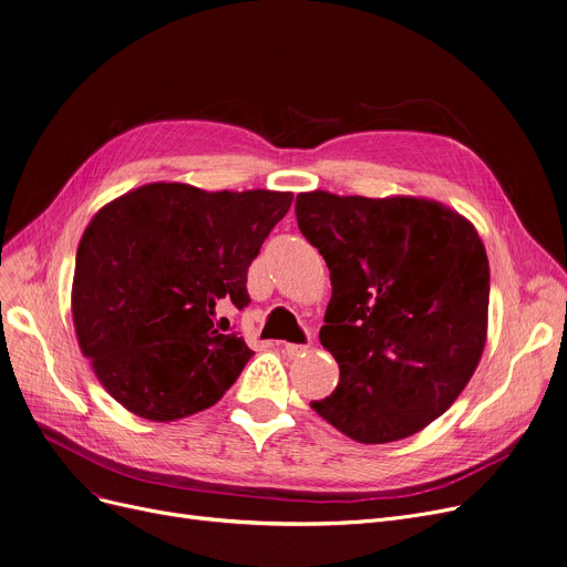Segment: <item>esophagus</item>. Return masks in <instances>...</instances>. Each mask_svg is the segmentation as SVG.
Wrapping results in <instances>:
<instances>
[{"instance_id":"34e87169","label":"esophagus","mask_w":567,"mask_h":567,"mask_svg":"<svg viewBox=\"0 0 567 567\" xmlns=\"http://www.w3.org/2000/svg\"><path fill=\"white\" fill-rule=\"evenodd\" d=\"M308 351L306 344H293V342H285L282 344V353L289 355V359H299V355H303Z\"/></svg>"}]
</instances>
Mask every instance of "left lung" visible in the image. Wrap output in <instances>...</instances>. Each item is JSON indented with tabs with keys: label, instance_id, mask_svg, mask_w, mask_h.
<instances>
[{
	"label": "left lung",
	"instance_id": "obj_1",
	"mask_svg": "<svg viewBox=\"0 0 567 567\" xmlns=\"http://www.w3.org/2000/svg\"><path fill=\"white\" fill-rule=\"evenodd\" d=\"M301 234L331 271L319 340L340 365L310 406L359 443L427 427L464 391L487 338L489 264L475 227L423 197L296 195Z\"/></svg>",
	"mask_w": 567,
	"mask_h": 567
}]
</instances>
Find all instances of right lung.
Here are the masks:
<instances>
[{
    "label": "right lung",
    "instance_id": "add662e5",
    "mask_svg": "<svg viewBox=\"0 0 567 567\" xmlns=\"http://www.w3.org/2000/svg\"><path fill=\"white\" fill-rule=\"evenodd\" d=\"M293 195L146 184L105 204L75 255L73 323L103 389L169 423L214 406L252 351L214 326L250 303L248 266Z\"/></svg>",
    "mask_w": 567,
    "mask_h": 567
}]
</instances>
